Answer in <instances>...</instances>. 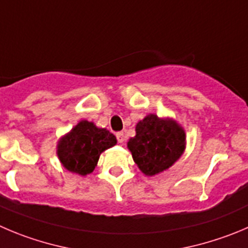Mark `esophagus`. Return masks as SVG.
Wrapping results in <instances>:
<instances>
[{
    "label": "esophagus",
    "instance_id": "34e87169",
    "mask_svg": "<svg viewBox=\"0 0 248 248\" xmlns=\"http://www.w3.org/2000/svg\"><path fill=\"white\" fill-rule=\"evenodd\" d=\"M115 136H117V140H118V142H119V143H123L124 141H125V134L122 133V131H120V133L115 134Z\"/></svg>",
    "mask_w": 248,
    "mask_h": 248
}]
</instances>
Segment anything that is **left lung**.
I'll list each match as a JSON object with an SVG mask.
<instances>
[{"label":"left lung","instance_id":"obj_1","mask_svg":"<svg viewBox=\"0 0 248 248\" xmlns=\"http://www.w3.org/2000/svg\"><path fill=\"white\" fill-rule=\"evenodd\" d=\"M135 130L128 148L145 175L153 176L167 170L185 151V130L170 118L148 114L136 124Z\"/></svg>","mask_w":248,"mask_h":248}]
</instances>
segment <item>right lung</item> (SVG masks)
Wrapping results in <instances>:
<instances>
[{
	"mask_svg": "<svg viewBox=\"0 0 248 248\" xmlns=\"http://www.w3.org/2000/svg\"><path fill=\"white\" fill-rule=\"evenodd\" d=\"M117 139L107 129L97 128L93 122L81 120L57 145V155L67 170L79 175L93 173L101 153L113 147Z\"/></svg>",
	"mask_w": 248,
	"mask_h": 248,
	"instance_id": "obj_1",
	"label": "right lung"
}]
</instances>
